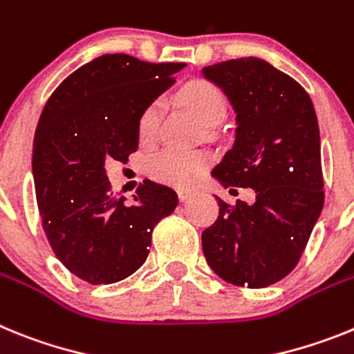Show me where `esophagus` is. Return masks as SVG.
Returning a JSON list of instances; mask_svg holds the SVG:
<instances>
[{
  "instance_id": "esophagus-1",
  "label": "esophagus",
  "mask_w": 354,
  "mask_h": 354,
  "mask_svg": "<svg viewBox=\"0 0 354 354\" xmlns=\"http://www.w3.org/2000/svg\"><path fill=\"white\" fill-rule=\"evenodd\" d=\"M190 196H194V190L192 189H183V187L178 189V198H180V201H187Z\"/></svg>"
}]
</instances>
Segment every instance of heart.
<instances>
[{"instance_id":"b5f03b06","label":"heart","mask_w":354,"mask_h":354,"mask_svg":"<svg viewBox=\"0 0 354 354\" xmlns=\"http://www.w3.org/2000/svg\"><path fill=\"white\" fill-rule=\"evenodd\" d=\"M180 101L203 124H215L226 113V96L214 82L205 78L190 80L180 91ZM160 103L146 104L137 121L140 142L151 144L158 135ZM210 164V155L205 151L162 149L144 160V173L153 180L167 185H190Z\"/></svg>"}]
</instances>
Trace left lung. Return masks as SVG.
Returning a JSON list of instances; mask_svg holds the SVG:
<instances>
[{"label":"left lung","instance_id":"8db88e82","mask_svg":"<svg viewBox=\"0 0 354 354\" xmlns=\"http://www.w3.org/2000/svg\"><path fill=\"white\" fill-rule=\"evenodd\" d=\"M236 112L235 144L212 176L228 187H251L253 205L219 203L203 232V253L224 281L263 288L294 270L324 207L321 139L308 92L254 57L203 69Z\"/></svg>","mask_w":354,"mask_h":354}]
</instances>
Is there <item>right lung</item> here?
Segmentation results:
<instances>
[{"label":"right lung","mask_w":354,"mask_h":354,"mask_svg":"<svg viewBox=\"0 0 354 354\" xmlns=\"http://www.w3.org/2000/svg\"><path fill=\"white\" fill-rule=\"evenodd\" d=\"M181 67L103 55L67 76L46 101L33 139L37 207L53 253L87 283L133 274L149 254L153 228L176 208V192L151 180L126 205L110 192L104 165L137 151L140 112L173 85Z\"/></svg>","instance_id":"obj_1"}]
</instances>
